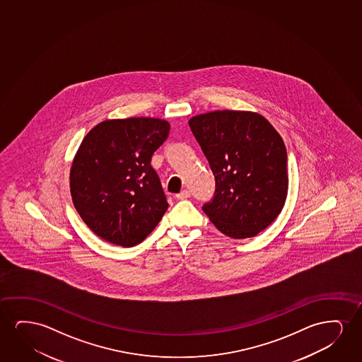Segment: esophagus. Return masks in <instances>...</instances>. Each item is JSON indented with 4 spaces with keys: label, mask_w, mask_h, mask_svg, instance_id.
Masks as SVG:
<instances>
[{
    "label": "esophagus",
    "mask_w": 362,
    "mask_h": 362,
    "mask_svg": "<svg viewBox=\"0 0 362 362\" xmlns=\"http://www.w3.org/2000/svg\"><path fill=\"white\" fill-rule=\"evenodd\" d=\"M189 197H190V193H189L188 190H183V192H180V193L175 195L177 199H188Z\"/></svg>",
    "instance_id": "1"
}]
</instances>
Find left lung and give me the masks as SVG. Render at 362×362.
<instances>
[{
	"mask_svg": "<svg viewBox=\"0 0 362 362\" xmlns=\"http://www.w3.org/2000/svg\"><path fill=\"white\" fill-rule=\"evenodd\" d=\"M189 126L216 182L215 198L204 205V213L228 238H255L274 221L287 199L282 137L253 111L205 112L193 116Z\"/></svg>",
	"mask_w": 362,
	"mask_h": 362,
	"instance_id": "obj_1",
	"label": "left lung"
}]
</instances>
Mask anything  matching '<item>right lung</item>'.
<instances>
[{"label":"right lung","mask_w":362,"mask_h":362,"mask_svg":"<svg viewBox=\"0 0 362 362\" xmlns=\"http://www.w3.org/2000/svg\"><path fill=\"white\" fill-rule=\"evenodd\" d=\"M169 134L165 119H105L90 129L70 168V194L88 228L107 243L134 247L168 209L151 157Z\"/></svg>","instance_id":"right-lung-1"}]
</instances>
